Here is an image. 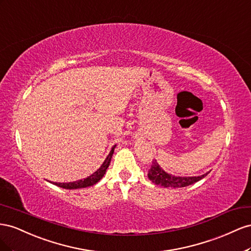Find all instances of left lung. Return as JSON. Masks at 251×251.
<instances>
[{
    "label": "left lung",
    "instance_id": "obj_1",
    "mask_svg": "<svg viewBox=\"0 0 251 251\" xmlns=\"http://www.w3.org/2000/svg\"><path fill=\"white\" fill-rule=\"evenodd\" d=\"M209 173L200 176H175L173 175L166 174L155 161H152L151 166L148 170V177L152 183L163 186V187H186L200 180H202Z\"/></svg>",
    "mask_w": 251,
    "mask_h": 251
}]
</instances>
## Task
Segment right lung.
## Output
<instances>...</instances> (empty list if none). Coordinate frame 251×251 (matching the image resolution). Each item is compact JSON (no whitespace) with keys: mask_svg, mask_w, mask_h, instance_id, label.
Segmentation results:
<instances>
[{"mask_svg":"<svg viewBox=\"0 0 251 251\" xmlns=\"http://www.w3.org/2000/svg\"><path fill=\"white\" fill-rule=\"evenodd\" d=\"M113 150H114V147L111 149V151L109 152L108 156L106 157V160L104 161L103 165L100 167L95 174H92L88 177L84 178V180L75 181V182H70V183H53V184L56 185V186H59V187L65 188V189H77V188H84V187H88V186L95 185L96 183H98L104 176V175L106 173V169L108 168L109 164H110L111 157H112V154H113Z\"/></svg>","mask_w":251,"mask_h":251,"instance_id":"add662e5","label":"right lung"}]
</instances>
